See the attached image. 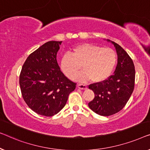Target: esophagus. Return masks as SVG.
Returning a JSON list of instances; mask_svg holds the SVG:
<instances>
[{"label": "esophagus", "mask_w": 150, "mask_h": 150, "mask_svg": "<svg viewBox=\"0 0 150 150\" xmlns=\"http://www.w3.org/2000/svg\"><path fill=\"white\" fill-rule=\"evenodd\" d=\"M77 88H79V89L81 90H86L87 89V86L86 85H84V84H78L77 85Z\"/></svg>", "instance_id": "1"}]
</instances>
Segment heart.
<instances>
[{
	"label": "heart",
	"instance_id": "1",
	"mask_svg": "<svg viewBox=\"0 0 150 150\" xmlns=\"http://www.w3.org/2000/svg\"><path fill=\"white\" fill-rule=\"evenodd\" d=\"M116 62V53L111 48L83 43L75 47L71 54L63 55L60 66L69 78L77 75L82 67L83 71L73 78L75 81L86 82L92 79L94 83H100L111 75Z\"/></svg>",
	"mask_w": 150,
	"mask_h": 150
}]
</instances>
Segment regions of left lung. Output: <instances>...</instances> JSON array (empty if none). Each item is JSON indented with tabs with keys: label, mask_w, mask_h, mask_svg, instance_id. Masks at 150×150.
I'll list each match as a JSON object with an SVG mask.
<instances>
[{
	"label": "left lung",
	"mask_w": 150,
	"mask_h": 150,
	"mask_svg": "<svg viewBox=\"0 0 150 150\" xmlns=\"http://www.w3.org/2000/svg\"><path fill=\"white\" fill-rule=\"evenodd\" d=\"M114 45L117 55V64L113 75L105 81L90 84L94 93L88 106L103 116L115 114L125 106L133 92L135 69L132 59L126 52L115 42L107 40Z\"/></svg>",
	"instance_id": "left-lung-1"
}]
</instances>
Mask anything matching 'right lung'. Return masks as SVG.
<instances>
[{"mask_svg": "<svg viewBox=\"0 0 150 150\" xmlns=\"http://www.w3.org/2000/svg\"><path fill=\"white\" fill-rule=\"evenodd\" d=\"M62 41H48L29 55L20 75L23 98L35 113L57 114L66 105L76 83L60 71L56 60Z\"/></svg>", "mask_w": 150, "mask_h": 150, "instance_id": "add662e5", "label": "right lung"}]
</instances>
